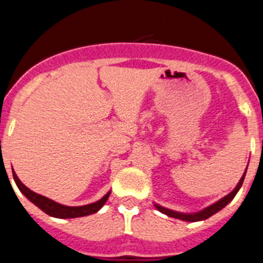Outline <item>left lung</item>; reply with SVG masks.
<instances>
[{"mask_svg":"<svg viewBox=\"0 0 263 263\" xmlns=\"http://www.w3.org/2000/svg\"><path fill=\"white\" fill-rule=\"evenodd\" d=\"M245 174H247V170H245V173H243V176L241 177L240 182L237 183V186H236L235 190L232 191V193H229L227 196H224L223 199H220L219 202H216L215 204H212V205H210V207L204 208V210H203V211H200V212H196V214H179V212L172 211V210H167V208L161 207V205H157V204H156V208H157L160 212H162V214L167 215V216L176 217V219H179V220H184V221H199V220L208 219L210 216H212L214 214H216L217 211H220L221 208L226 207V205L228 204V203L231 202L233 198H235V195L237 194V191L240 190V187L242 186V182H243V178H245Z\"/></svg>","mask_w":263,"mask_h":263,"instance_id":"obj_1","label":"left lung"}]
</instances>
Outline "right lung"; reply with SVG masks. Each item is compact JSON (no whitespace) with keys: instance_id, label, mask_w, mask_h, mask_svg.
<instances>
[{"instance_id":"obj_1","label":"right lung","mask_w":263,"mask_h":263,"mask_svg":"<svg viewBox=\"0 0 263 263\" xmlns=\"http://www.w3.org/2000/svg\"><path fill=\"white\" fill-rule=\"evenodd\" d=\"M13 177L18 189L25 194V196L28 200H31L36 207H39L42 211H44L47 215H49V216L60 217V219H72V217H81L86 216V215L94 214V212L99 211V210L102 208V205L105 204L106 200H107L108 196H110V193H107L103 196L102 199H99L98 202L96 203H91V204L81 205V207H68V205L59 204V203L48 199L46 196L40 195V194H36L34 193V191L30 190V189H27L25 184L20 181V178L16 177L15 173H13Z\"/></svg>"}]
</instances>
